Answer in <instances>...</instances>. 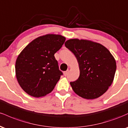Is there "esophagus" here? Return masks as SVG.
<instances>
[{
  "instance_id": "esophagus-1",
  "label": "esophagus",
  "mask_w": 128,
  "mask_h": 128,
  "mask_svg": "<svg viewBox=\"0 0 128 128\" xmlns=\"http://www.w3.org/2000/svg\"><path fill=\"white\" fill-rule=\"evenodd\" d=\"M68 70H67V71L64 72V76H67V74H68Z\"/></svg>"
}]
</instances>
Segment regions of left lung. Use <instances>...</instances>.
Returning a JSON list of instances; mask_svg holds the SVG:
<instances>
[{
	"instance_id": "8db88e82",
	"label": "left lung",
	"mask_w": 128,
	"mask_h": 128,
	"mask_svg": "<svg viewBox=\"0 0 128 128\" xmlns=\"http://www.w3.org/2000/svg\"><path fill=\"white\" fill-rule=\"evenodd\" d=\"M65 46L79 64V78L70 83L74 92L86 99L102 96L111 86L115 75L116 62L112 54L103 45L86 40L70 39Z\"/></svg>"
}]
</instances>
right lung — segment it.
I'll use <instances>...</instances> for the list:
<instances>
[{
  "label": "right lung",
  "mask_w": 128,
  "mask_h": 128,
  "mask_svg": "<svg viewBox=\"0 0 128 128\" xmlns=\"http://www.w3.org/2000/svg\"><path fill=\"white\" fill-rule=\"evenodd\" d=\"M66 38L47 34L36 38L25 47L16 62V75L22 88L35 98L44 96L54 90L62 75L54 54Z\"/></svg>",
  "instance_id": "add662e5"
}]
</instances>
